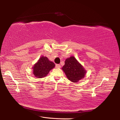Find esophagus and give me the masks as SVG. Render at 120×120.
Listing matches in <instances>:
<instances>
[{
  "label": "esophagus",
  "mask_w": 120,
  "mask_h": 120,
  "mask_svg": "<svg viewBox=\"0 0 120 120\" xmlns=\"http://www.w3.org/2000/svg\"><path fill=\"white\" fill-rule=\"evenodd\" d=\"M56 68H60L61 67L60 64H56Z\"/></svg>",
  "instance_id": "1"
}]
</instances>
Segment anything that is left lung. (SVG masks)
<instances>
[{
    "instance_id": "left-lung-1",
    "label": "left lung",
    "mask_w": 120,
    "mask_h": 120,
    "mask_svg": "<svg viewBox=\"0 0 120 120\" xmlns=\"http://www.w3.org/2000/svg\"><path fill=\"white\" fill-rule=\"evenodd\" d=\"M62 69L68 79L73 82H77L84 78L86 73L84 68L74 56L67 59Z\"/></svg>"
}]
</instances>
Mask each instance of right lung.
<instances>
[{
  "instance_id": "add662e5",
  "label": "right lung",
  "mask_w": 120,
  "mask_h": 120,
  "mask_svg": "<svg viewBox=\"0 0 120 120\" xmlns=\"http://www.w3.org/2000/svg\"><path fill=\"white\" fill-rule=\"evenodd\" d=\"M55 64L46 56H42L33 67V73L37 78H41L47 76L50 71L54 68Z\"/></svg>"
}]
</instances>
